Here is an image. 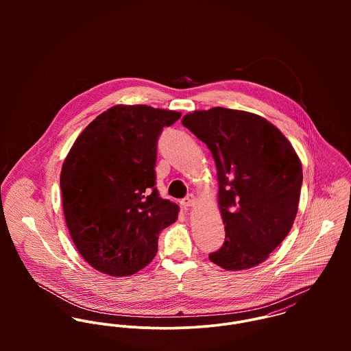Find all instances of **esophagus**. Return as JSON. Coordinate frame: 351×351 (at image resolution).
Wrapping results in <instances>:
<instances>
[{
  "label": "esophagus",
  "mask_w": 351,
  "mask_h": 351,
  "mask_svg": "<svg viewBox=\"0 0 351 351\" xmlns=\"http://www.w3.org/2000/svg\"><path fill=\"white\" fill-rule=\"evenodd\" d=\"M196 202V199H195V196L193 195H189L188 197H185L184 200L181 201V205L186 209V208H189V206H193V204Z\"/></svg>",
  "instance_id": "1"
}]
</instances>
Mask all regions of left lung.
I'll use <instances>...</instances> for the list:
<instances>
[{
    "label": "left lung",
    "instance_id": "8db88e82",
    "mask_svg": "<svg viewBox=\"0 0 351 351\" xmlns=\"http://www.w3.org/2000/svg\"><path fill=\"white\" fill-rule=\"evenodd\" d=\"M182 125L206 145L217 169L226 241L209 259L226 270L262 263L298 213L302 167L296 151L271 123L243 110H195Z\"/></svg>",
    "mask_w": 351,
    "mask_h": 351
}]
</instances>
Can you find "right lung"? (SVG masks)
<instances>
[{
	"instance_id": "right-lung-1",
	"label": "right lung",
	"mask_w": 351,
	"mask_h": 351,
	"mask_svg": "<svg viewBox=\"0 0 351 351\" xmlns=\"http://www.w3.org/2000/svg\"><path fill=\"white\" fill-rule=\"evenodd\" d=\"M180 112L116 105L77 138L60 171L66 224L82 258L109 276H131L158 251L178 205L155 188L156 145Z\"/></svg>"
}]
</instances>
